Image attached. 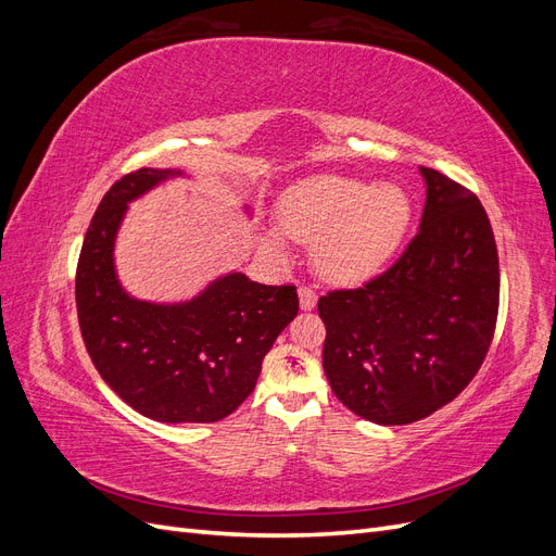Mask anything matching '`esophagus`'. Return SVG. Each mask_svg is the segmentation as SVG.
I'll list each match as a JSON object with an SVG mask.
<instances>
[{
    "label": "esophagus",
    "mask_w": 556,
    "mask_h": 556,
    "mask_svg": "<svg viewBox=\"0 0 556 556\" xmlns=\"http://www.w3.org/2000/svg\"><path fill=\"white\" fill-rule=\"evenodd\" d=\"M315 304H317L315 290L306 288V285H301V288H299V306H301V311H313Z\"/></svg>",
    "instance_id": "obj_1"
}]
</instances>
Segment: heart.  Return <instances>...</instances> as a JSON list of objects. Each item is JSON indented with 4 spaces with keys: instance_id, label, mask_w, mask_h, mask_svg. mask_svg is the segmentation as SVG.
Wrapping results in <instances>:
<instances>
[{
    "instance_id": "obj_1",
    "label": "heart",
    "mask_w": 556,
    "mask_h": 556,
    "mask_svg": "<svg viewBox=\"0 0 556 556\" xmlns=\"http://www.w3.org/2000/svg\"><path fill=\"white\" fill-rule=\"evenodd\" d=\"M413 201L399 185L348 176H319L296 185L280 206V229L315 245L319 276L362 285L387 266L406 239ZM268 245L278 248L276 233Z\"/></svg>"
}]
</instances>
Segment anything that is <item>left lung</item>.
<instances>
[{
	"instance_id": "1",
	"label": "left lung",
	"mask_w": 556,
	"mask_h": 556,
	"mask_svg": "<svg viewBox=\"0 0 556 556\" xmlns=\"http://www.w3.org/2000/svg\"><path fill=\"white\" fill-rule=\"evenodd\" d=\"M422 223L403 255L357 290L317 301L323 366L345 408L376 425H410L476 378L498 315V252L480 199L435 169Z\"/></svg>"
}]
</instances>
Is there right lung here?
Wrapping results in <instances>:
<instances>
[{
	"mask_svg": "<svg viewBox=\"0 0 556 556\" xmlns=\"http://www.w3.org/2000/svg\"><path fill=\"white\" fill-rule=\"evenodd\" d=\"M178 169H139L104 194L76 268L83 343L111 390L157 422H217L255 390L262 359L288 327L294 285L227 274L182 304L131 299L117 282L113 243L127 204Z\"/></svg>",
	"mask_w": 556,
	"mask_h": 556,
	"instance_id": "right-lung-1",
	"label": "right lung"
}]
</instances>
